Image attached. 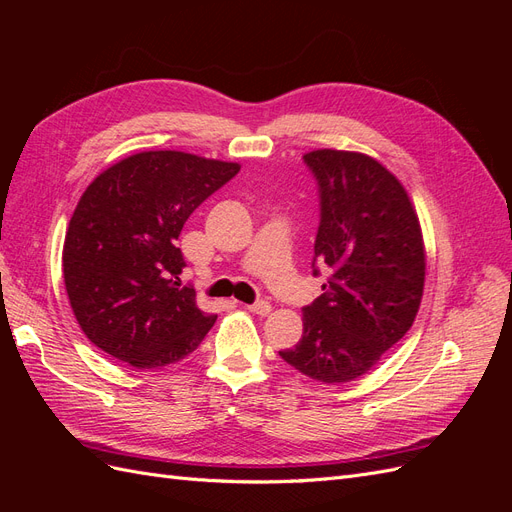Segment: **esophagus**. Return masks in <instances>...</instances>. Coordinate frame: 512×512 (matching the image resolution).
I'll list each match as a JSON object with an SVG mask.
<instances>
[{
    "label": "esophagus",
    "mask_w": 512,
    "mask_h": 512,
    "mask_svg": "<svg viewBox=\"0 0 512 512\" xmlns=\"http://www.w3.org/2000/svg\"><path fill=\"white\" fill-rule=\"evenodd\" d=\"M247 312L252 314H258V316H269L271 314V305L267 301H258V303H252V305H245Z\"/></svg>",
    "instance_id": "1"
}]
</instances>
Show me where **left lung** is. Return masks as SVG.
Instances as JSON below:
<instances>
[{"instance_id":"left-lung-1","label":"left lung","mask_w":512,"mask_h":512,"mask_svg":"<svg viewBox=\"0 0 512 512\" xmlns=\"http://www.w3.org/2000/svg\"><path fill=\"white\" fill-rule=\"evenodd\" d=\"M318 181L320 226L314 275L322 294L303 307V337L282 359L322 384H342L374 367L416 318L425 286L418 215L399 179L356 151L303 156Z\"/></svg>"}]
</instances>
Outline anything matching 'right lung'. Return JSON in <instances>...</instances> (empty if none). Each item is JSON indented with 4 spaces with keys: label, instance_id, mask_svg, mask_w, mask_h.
Wrapping results in <instances>:
<instances>
[{
    "label": "right lung",
    "instance_id": "right-lung-1",
    "mask_svg": "<svg viewBox=\"0 0 512 512\" xmlns=\"http://www.w3.org/2000/svg\"><path fill=\"white\" fill-rule=\"evenodd\" d=\"M237 162L143 151L87 185L64 241V282L91 344L136 369L185 359L218 316L196 307L177 247L183 224Z\"/></svg>",
    "mask_w": 512,
    "mask_h": 512
}]
</instances>
